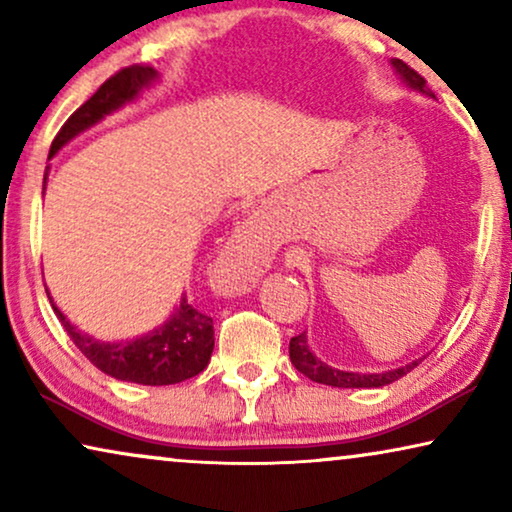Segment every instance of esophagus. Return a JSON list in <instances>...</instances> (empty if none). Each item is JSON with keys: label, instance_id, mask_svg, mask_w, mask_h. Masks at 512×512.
<instances>
[{"label": "esophagus", "instance_id": "esophagus-1", "mask_svg": "<svg viewBox=\"0 0 512 512\" xmlns=\"http://www.w3.org/2000/svg\"><path fill=\"white\" fill-rule=\"evenodd\" d=\"M265 263H268V249L256 240L254 221H249L230 237L228 247L223 249L219 263H216V275L228 291L244 293L254 289Z\"/></svg>", "mask_w": 512, "mask_h": 512}]
</instances>
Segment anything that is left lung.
<instances>
[{
  "label": "left lung",
  "mask_w": 512,
  "mask_h": 512,
  "mask_svg": "<svg viewBox=\"0 0 512 512\" xmlns=\"http://www.w3.org/2000/svg\"><path fill=\"white\" fill-rule=\"evenodd\" d=\"M391 67L396 69V74L401 76V81L408 86L410 90H417V93L436 97L426 88V81L419 76L415 69H410L405 62L401 60H391ZM289 356L291 363L296 366V370H300L305 377L310 380L319 382V384H328V387H340V389H377V387H387V384L396 382L398 377L408 375L412 368L419 366L426 356H419V359L405 363L401 368L394 370H384V373H352V370H340L333 368L324 363L321 359H317V354H312L310 345H307V335L300 333L296 338H291L289 342Z\"/></svg>",
  "instance_id": "left-lung-1"
}]
</instances>
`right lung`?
Returning a JSON list of instances; mask_svg holds the SVG:
<instances>
[{"label":"right lung","instance_id":"add662e5","mask_svg":"<svg viewBox=\"0 0 512 512\" xmlns=\"http://www.w3.org/2000/svg\"><path fill=\"white\" fill-rule=\"evenodd\" d=\"M158 81V72L153 67L132 65L125 67L121 72L111 76L97 88V93L90 97L86 104H81L67 123L62 125L58 135H55L48 158H53L62 146L79 137L83 130L93 128L114 114L125 104L135 102L144 90H149L153 83ZM44 174V188H46ZM48 293V291H46ZM53 312L58 314L60 324L65 326L69 338L74 345L81 349V354L100 368L102 373L121 382H135V384H149V387H165V384H177L184 380H191L202 370L207 368L209 359L214 352V321L207 314L188 303L186 296L179 300L177 310L170 314V319L158 328H153L146 335L132 340H118V342H104L97 340L93 335L83 333L69 321L65 314L58 310L53 303Z\"/></svg>","mask_w":512,"mask_h":512}]
</instances>
